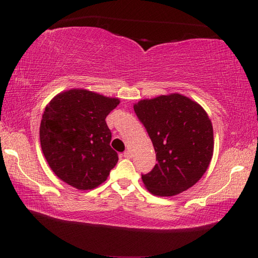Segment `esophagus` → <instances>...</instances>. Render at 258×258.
Instances as JSON below:
<instances>
[{
	"label": "esophagus",
	"instance_id": "obj_1",
	"mask_svg": "<svg viewBox=\"0 0 258 258\" xmlns=\"http://www.w3.org/2000/svg\"><path fill=\"white\" fill-rule=\"evenodd\" d=\"M123 156L125 157V158H131V157H132V154H131V151H125L124 154H123Z\"/></svg>",
	"mask_w": 258,
	"mask_h": 258
}]
</instances>
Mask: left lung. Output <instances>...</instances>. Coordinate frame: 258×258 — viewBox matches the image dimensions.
Listing matches in <instances>:
<instances>
[{
	"mask_svg": "<svg viewBox=\"0 0 258 258\" xmlns=\"http://www.w3.org/2000/svg\"><path fill=\"white\" fill-rule=\"evenodd\" d=\"M156 151L157 164L142 181L151 194L175 196L207 171L214 150L212 121L197 102L174 93L134 104Z\"/></svg>",
	"mask_w": 258,
	"mask_h": 258,
	"instance_id": "left-lung-1",
	"label": "left lung"
}]
</instances>
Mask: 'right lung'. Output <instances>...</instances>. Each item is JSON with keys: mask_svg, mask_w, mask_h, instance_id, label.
Listing matches in <instances>:
<instances>
[{"mask_svg": "<svg viewBox=\"0 0 258 258\" xmlns=\"http://www.w3.org/2000/svg\"><path fill=\"white\" fill-rule=\"evenodd\" d=\"M119 104L116 98L73 89L51 100L42 116L43 155L60 180L91 190L107 180L118 161L110 147L106 117Z\"/></svg>", "mask_w": 258, "mask_h": 258, "instance_id": "obj_1", "label": "right lung"}]
</instances>
